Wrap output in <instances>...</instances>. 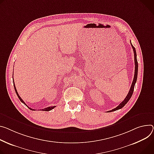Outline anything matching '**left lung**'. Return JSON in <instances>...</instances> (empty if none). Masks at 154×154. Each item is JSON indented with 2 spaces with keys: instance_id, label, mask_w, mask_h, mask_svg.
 Returning <instances> with one entry per match:
<instances>
[{
  "instance_id": "obj_1",
  "label": "left lung",
  "mask_w": 154,
  "mask_h": 154,
  "mask_svg": "<svg viewBox=\"0 0 154 154\" xmlns=\"http://www.w3.org/2000/svg\"><path fill=\"white\" fill-rule=\"evenodd\" d=\"M131 45L133 48V51H134V64H135V71H134V79H133V82H132V84L131 85V88H130V90L127 94V96H126V97L125 98V100L117 107H116L115 109H113L112 110H109L107 112H112V111H115V110H117L118 109H122L126 104H127L129 100H130L131 97L133 94V91H134V85H135V83L136 82V80H137V71H138V64H137V55H136V50H135V48L133 46V45L131 44Z\"/></svg>"
}]
</instances>
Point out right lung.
Masks as SVG:
<instances>
[{
	"label": "right lung",
	"instance_id": "add662e5",
	"mask_svg": "<svg viewBox=\"0 0 154 154\" xmlns=\"http://www.w3.org/2000/svg\"><path fill=\"white\" fill-rule=\"evenodd\" d=\"M13 85H14V88H15V92H16V93H17V96H18V98L20 99V100L21 101V102H22L24 104H25L26 106H27L26 104V103L24 102V101L21 99V97L19 96V94H18V92H17V89H16V87H15V83H14V80H13ZM55 107H56V106H50V107H46V108H45V109H41V110H43V111H49V110H52L53 109H54ZM27 107H29L27 106ZM29 109H31V110H35L34 109H31V108H30V107H29Z\"/></svg>",
	"mask_w": 154,
	"mask_h": 154
}]
</instances>
